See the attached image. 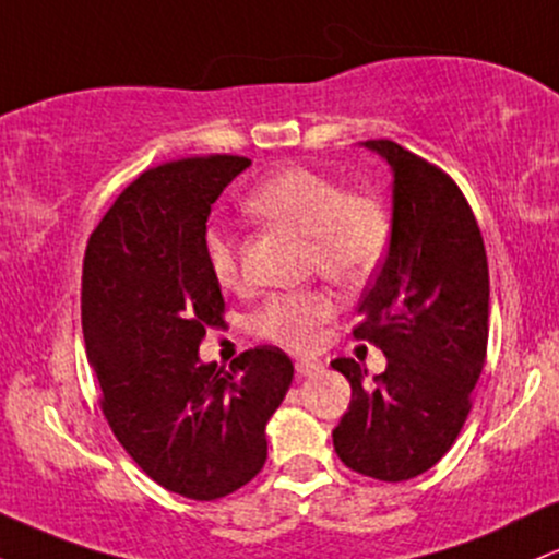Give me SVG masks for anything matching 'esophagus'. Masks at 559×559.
Returning <instances> with one entry per match:
<instances>
[{"instance_id": "1", "label": "esophagus", "mask_w": 559, "mask_h": 559, "mask_svg": "<svg viewBox=\"0 0 559 559\" xmlns=\"http://www.w3.org/2000/svg\"><path fill=\"white\" fill-rule=\"evenodd\" d=\"M294 368H297V376H312L323 368V362L312 360V357H299V360L294 362Z\"/></svg>"}]
</instances>
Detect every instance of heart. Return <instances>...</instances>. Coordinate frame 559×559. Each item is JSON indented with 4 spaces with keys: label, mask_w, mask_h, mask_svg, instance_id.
Returning a JSON list of instances; mask_svg holds the SVG:
<instances>
[{
    "label": "heart",
    "mask_w": 559,
    "mask_h": 559,
    "mask_svg": "<svg viewBox=\"0 0 559 559\" xmlns=\"http://www.w3.org/2000/svg\"><path fill=\"white\" fill-rule=\"evenodd\" d=\"M249 213L307 239V267L338 286H360L381 271L394 239L389 204L373 191H346L329 173L288 165L271 173L247 197ZM204 260L223 288L243 284L239 243L221 228L204 234ZM323 288L273 294L252 316V333L265 342L307 349L333 318Z\"/></svg>",
    "instance_id": "obj_1"
}]
</instances>
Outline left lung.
<instances>
[{"instance_id":"8db88e82","label":"left lung","mask_w":559,"mask_h":559,"mask_svg":"<svg viewBox=\"0 0 559 559\" xmlns=\"http://www.w3.org/2000/svg\"><path fill=\"white\" fill-rule=\"evenodd\" d=\"M365 146L394 173V239L352 336L376 344L386 370L368 378L352 357L331 362L352 386L333 449L355 473L396 484L439 463L471 413L489 344V262L471 204L439 165L389 139Z\"/></svg>"}]
</instances>
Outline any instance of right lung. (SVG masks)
<instances>
[{
    "instance_id": "obj_1",
    "label": "right lung",
    "mask_w": 559,
    "mask_h": 559,
    "mask_svg": "<svg viewBox=\"0 0 559 559\" xmlns=\"http://www.w3.org/2000/svg\"><path fill=\"white\" fill-rule=\"evenodd\" d=\"M249 165L204 155L144 170L83 254L81 323L102 413L146 476L197 502L228 497L262 471L265 423L294 378L278 346L247 349L230 370L197 355L207 329L226 323L204 260L210 207Z\"/></svg>"
}]
</instances>
